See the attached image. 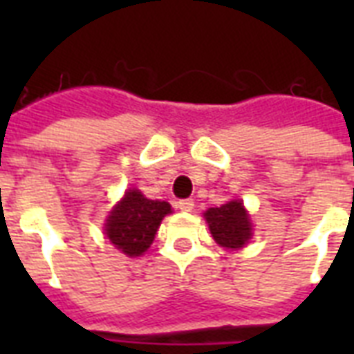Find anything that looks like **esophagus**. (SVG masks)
Masks as SVG:
<instances>
[{"instance_id":"obj_1","label":"esophagus","mask_w":354,"mask_h":354,"mask_svg":"<svg viewBox=\"0 0 354 354\" xmlns=\"http://www.w3.org/2000/svg\"><path fill=\"white\" fill-rule=\"evenodd\" d=\"M176 207L180 211H185V213H189V211H193L194 202L189 198H183V200H180V202H176Z\"/></svg>"}]
</instances>
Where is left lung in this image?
<instances>
[{
	"instance_id": "obj_1",
	"label": "left lung",
	"mask_w": 354,
	"mask_h": 354,
	"mask_svg": "<svg viewBox=\"0 0 354 354\" xmlns=\"http://www.w3.org/2000/svg\"><path fill=\"white\" fill-rule=\"evenodd\" d=\"M211 235L224 248H242L252 236V224L244 205L232 200L221 207H211L204 213Z\"/></svg>"
}]
</instances>
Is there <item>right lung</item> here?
I'll list each match as a JSON object with an SVG mask.
<instances>
[{"mask_svg": "<svg viewBox=\"0 0 354 354\" xmlns=\"http://www.w3.org/2000/svg\"><path fill=\"white\" fill-rule=\"evenodd\" d=\"M169 213L171 205L167 202L145 198L138 189H130L108 216L106 236L122 253L138 257L152 244L163 216Z\"/></svg>", "mask_w": 354, "mask_h": 354, "instance_id": "right-lung-1", "label": "right lung"}]
</instances>
